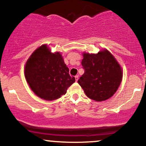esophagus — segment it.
Returning a JSON list of instances; mask_svg holds the SVG:
<instances>
[{
	"mask_svg": "<svg viewBox=\"0 0 146 146\" xmlns=\"http://www.w3.org/2000/svg\"><path fill=\"white\" fill-rule=\"evenodd\" d=\"M78 78H79V76H78V75H75V81H78Z\"/></svg>",
	"mask_w": 146,
	"mask_h": 146,
	"instance_id": "34e87169",
	"label": "esophagus"
}]
</instances>
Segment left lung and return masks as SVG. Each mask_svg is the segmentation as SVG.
Returning <instances> with one entry per match:
<instances>
[{
  "label": "left lung",
  "mask_w": 146,
  "mask_h": 146,
  "mask_svg": "<svg viewBox=\"0 0 146 146\" xmlns=\"http://www.w3.org/2000/svg\"><path fill=\"white\" fill-rule=\"evenodd\" d=\"M82 65L84 73L78 82L88 98L97 102L111 98L122 80V69L114 56L107 50L97 54L83 53Z\"/></svg>",
  "instance_id": "left-lung-1"
}]
</instances>
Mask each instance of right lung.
<instances>
[{
	"mask_svg": "<svg viewBox=\"0 0 146 146\" xmlns=\"http://www.w3.org/2000/svg\"><path fill=\"white\" fill-rule=\"evenodd\" d=\"M25 76L37 96L52 101L65 95L75 82L59 52L52 53L46 45L38 48L27 61Z\"/></svg>",
	"mask_w": 146,
	"mask_h": 146,
	"instance_id": "add662e5",
	"label": "right lung"
}]
</instances>
